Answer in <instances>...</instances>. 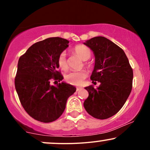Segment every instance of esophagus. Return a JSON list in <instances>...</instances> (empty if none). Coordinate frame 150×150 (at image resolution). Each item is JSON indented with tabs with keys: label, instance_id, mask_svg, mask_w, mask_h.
Returning <instances> with one entry per match:
<instances>
[{
	"label": "esophagus",
	"instance_id": "34e87169",
	"mask_svg": "<svg viewBox=\"0 0 150 150\" xmlns=\"http://www.w3.org/2000/svg\"><path fill=\"white\" fill-rule=\"evenodd\" d=\"M82 89V87H77L76 90H77V91H79V90H80V89Z\"/></svg>",
	"mask_w": 150,
	"mask_h": 150
}]
</instances>
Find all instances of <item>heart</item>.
Returning a JSON list of instances; mask_svg holds the SVG:
<instances>
[{"label":"heart","mask_w":150,"mask_h":150,"mask_svg":"<svg viewBox=\"0 0 150 150\" xmlns=\"http://www.w3.org/2000/svg\"><path fill=\"white\" fill-rule=\"evenodd\" d=\"M73 51L82 61H87L91 57V54H92L90 49L84 45L76 46L73 49ZM58 64L62 70H66L68 69V63H67L65 52H62L59 55L58 58ZM87 76V71L85 70H82L80 71L70 72L65 75V79L67 82H68L70 85H82Z\"/></svg>","instance_id":"heart-1"}]
</instances>
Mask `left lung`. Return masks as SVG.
Instances as JSON below:
<instances>
[{
    "label": "left lung",
    "instance_id": "obj_1",
    "mask_svg": "<svg viewBox=\"0 0 150 150\" xmlns=\"http://www.w3.org/2000/svg\"><path fill=\"white\" fill-rule=\"evenodd\" d=\"M84 44L93 51L95 64L90 78L100 85L85 87L89 96L84 107L89 115L106 119L120 111L132 90L133 72L123 50L104 37H96Z\"/></svg>",
    "mask_w": 150,
    "mask_h": 150
}]
</instances>
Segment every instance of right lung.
<instances>
[{"instance_id":"add662e5","label":"right lung","mask_w":150,"mask_h":150,"mask_svg":"<svg viewBox=\"0 0 150 150\" xmlns=\"http://www.w3.org/2000/svg\"><path fill=\"white\" fill-rule=\"evenodd\" d=\"M68 43L63 38H48L31 46L18 61L15 85L19 99L26 112L43 123L58 119L68 97L76 91L65 82L50 84L52 78L59 82L63 79L57 70L58 58Z\"/></svg>"}]
</instances>
